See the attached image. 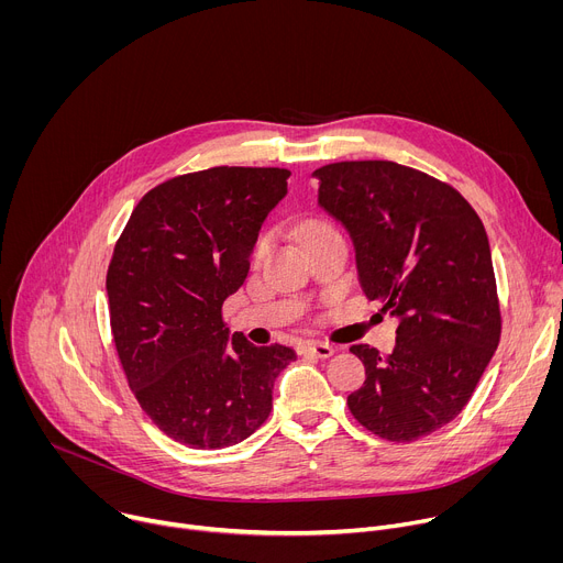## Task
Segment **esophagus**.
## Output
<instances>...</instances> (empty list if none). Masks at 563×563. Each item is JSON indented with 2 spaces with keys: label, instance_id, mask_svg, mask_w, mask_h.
Segmentation results:
<instances>
[{
  "label": "esophagus",
  "instance_id": "obj_1",
  "mask_svg": "<svg viewBox=\"0 0 563 563\" xmlns=\"http://www.w3.org/2000/svg\"><path fill=\"white\" fill-rule=\"evenodd\" d=\"M298 354H313L318 358H330L334 354V347L330 343H300Z\"/></svg>",
  "mask_w": 563,
  "mask_h": 563
}]
</instances>
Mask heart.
I'll list each match as a JSON object with an SVG mask.
<instances>
[{
  "label": "heart",
  "mask_w": 563,
  "mask_h": 563,
  "mask_svg": "<svg viewBox=\"0 0 563 563\" xmlns=\"http://www.w3.org/2000/svg\"><path fill=\"white\" fill-rule=\"evenodd\" d=\"M325 231H332V227L328 224V222H323V220H309L307 224H305V235H307V240L309 238H313V235H318V233H325ZM267 247H269V240L263 235L258 243H256V247H254V261L258 263L265 254H267Z\"/></svg>",
  "instance_id": "b5f03b06"
}]
</instances>
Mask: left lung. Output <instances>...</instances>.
<instances>
[{"mask_svg":"<svg viewBox=\"0 0 563 563\" xmlns=\"http://www.w3.org/2000/svg\"><path fill=\"white\" fill-rule=\"evenodd\" d=\"M313 176L318 205L352 235L365 296L400 320L391 354L350 347L365 383L347 408L380 439H423L465 408L501 339L484 222L448 183L389 159L334 163Z\"/></svg>","mask_w":563,"mask_h":563,"instance_id":"8db88e82","label":"left lung"}]
</instances>
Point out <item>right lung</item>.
<instances>
[{
  "mask_svg": "<svg viewBox=\"0 0 563 563\" xmlns=\"http://www.w3.org/2000/svg\"><path fill=\"white\" fill-rule=\"evenodd\" d=\"M278 167H211L153 187L120 233L109 272L111 334L146 417L174 441L218 450L254 434L296 354L252 345L222 320L245 283L263 220L285 198Z\"/></svg>",
  "mask_w": 563,
  "mask_h": 563,
  "instance_id": "1",
  "label": "right lung"
}]
</instances>
